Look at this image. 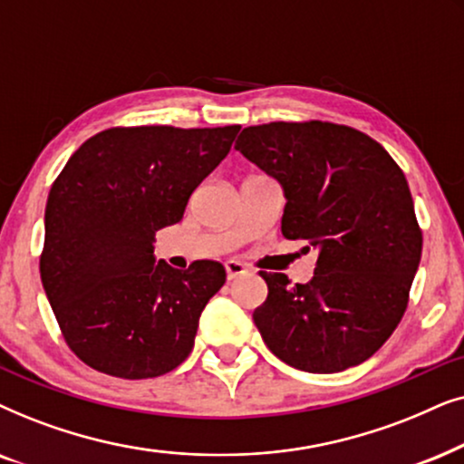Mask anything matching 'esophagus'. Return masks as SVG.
Instances as JSON below:
<instances>
[{"label": "esophagus", "mask_w": 464, "mask_h": 464, "mask_svg": "<svg viewBox=\"0 0 464 464\" xmlns=\"http://www.w3.org/2000/svg\"><path fill=\"white\" fill-rule=\"evenodd\" d=\"M225 269H227V277H228V280H236V277L248 274V269H246V265L239 263V261H227V263H225Z\"/></svg>", "instance_id": "34e87169"}]
</instances>
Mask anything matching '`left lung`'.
<instances>
[{
	"label": "left lung",
	"instance_id": "1",
	"mask_svg": "<svg viewBox=\"0 0 464 464\" xmlns=\"http://www.w3.org/2000/svg\"><path fill=\"white\" fill-rule=\"evenodd\" d=\"M236 150L280 182L282 236L318 252L307 284L261 271L263 342L307 373L361 365L403 318L422 255L403 171L369 135L323 121L248 127Z\"/></svg>",
	"mask_w": 464,
	"mask_h": 464
}]
</instances>
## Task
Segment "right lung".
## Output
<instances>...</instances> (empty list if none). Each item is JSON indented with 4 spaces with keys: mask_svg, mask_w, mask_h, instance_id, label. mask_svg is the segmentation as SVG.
<instances>
[{
    "mask_svg": "<svg viewBox=\"0 0 464 464\" xmlns=\"http://www.w3.org/2000/svg\"><path fill=\"white\" fill-rule=\"evenodd\" d=\"M239 125L114 127L92 135L54 180L42 286L73 354L125 380L176 369L227 280L216 261L174 269L154 233L182 220L193 190L231 150Z\"/></svg>",
    "mask_w": 464,
    "mask_h": 464,
    "instance_id": "1",
    "label": "right lung"
}]
</instances>
